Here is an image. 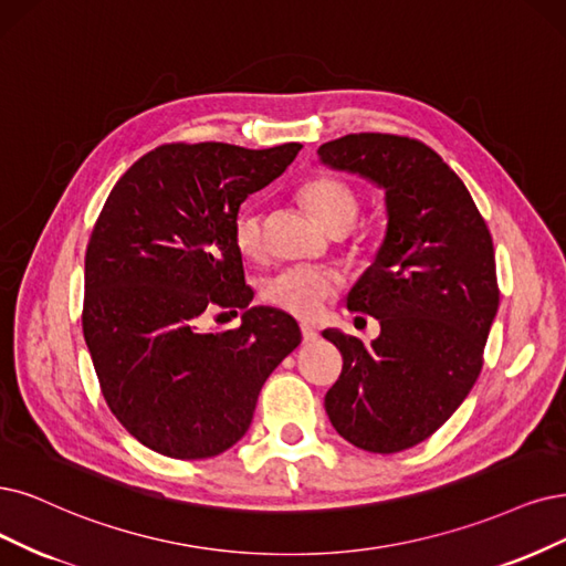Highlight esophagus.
<instances>
[{
    "label": "esophagus",
    "instance_id": "34e87169",
    "mask_svg": "<svg viewBox=\"0 0 566 566\" xmlns=\"http://www.w3.org/2000/svg\"><path fill=\"white\" fill-rule=\"evenodd\" d=\"M301 333H303V343H305V345H312V343H315V340L319 338V333H317L315 328H312V326H307V324L301 326Z\"/></svg>",
    "mask_w": 566,
    "mask_h": 566
}]
</instances>
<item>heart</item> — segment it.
<instances>
[{"instance_id": "heart-1", "label": "heart", "mask_w": 566, "mask_h": 566, "mask_svg": "<svg viewBox=\"0 0 566 566\" xmlns=\"http://www.w3.org/2000/svg\"><path fill=\"white\" fill-rule=\"evenodd\" d=\"M303 200L310 207V212L317 217L328 230L333 228H349L357 219L359 202L352 188L338 179H312L303 186ZM233 238L240 254L247 259H261L265 251L263 238V214L261 209L249 205L242 207L235 223ZM340 289L338 272L328 268L315 265H289L277 270L261 284V296L272 307H277L289 315L312 319L317 317L326 301Z\"/></svg>"}]
</instances>
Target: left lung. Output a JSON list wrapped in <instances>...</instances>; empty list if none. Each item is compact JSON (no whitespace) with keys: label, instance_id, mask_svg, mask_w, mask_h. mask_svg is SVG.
<instances>
[{"label":"left lung","instance_id":"obj_1","mask_svg":"<svg viewBox=\"0 0 566 566\" xmlns=\"http://www.w3.org/2000/svg\"><path fill=\"white\" fill-rule=\"evenodd\" d=\"M317 156L382 188L387 212L378 254L347 294L380 336L366 347L338 328L322 333L343 354L326 415L352 446L401 452L450 420L483 368L499 307L492 235L464 181L422 142L359 133Z\"/></svg>","mask_w":566,"mask_h":566}]
</instances>
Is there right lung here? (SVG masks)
<instances>
[{"mask_svg":"<svg viewBox=\"0 0 566 566\" xmlns=\"http://www.w3.org/2000/svg\"><path fill=\"white\" fill-rule=\"evenodd\" d=\"M301 149L165 144L102 207L86 251L83 338L116 420L154 452L207 459L233 448L268 375L301 345L294 317L249 307L233 238L240 205ZM214 304L244 308L241 328L205 329Z\"/></svg>","mask_w":566,"mask_h":566,"instance_id":"obj_1","label":"right lung"}]
</instances>
